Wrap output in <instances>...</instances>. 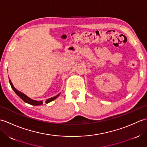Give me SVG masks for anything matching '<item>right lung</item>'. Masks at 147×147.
Here are the masks:
<instances>
[{"label":"right lung","instance_id":"obj_1","mask_svg":"<svg viewBox=\"0 0 147 147\" xmlns=\"http://www.w3.org/2000/svg\"><path fill=\"white\" fill-rule=\"evenodd\" d=\"M9 83H10V85L11 86V88H12V90H14V92L16 93V94L20 96V97L23 100L26 102V103H28V104H29L30 105H42L43 104V101L41 100V101H38V100H33L32 98H30V97H28L27 95H26L24 93H22L21 92L19 91V90H18L16 88H14V86H13V85H12V83L11 82V81L10 80V79H9ZM59 95H60V93L59 94L55 96H53V97L52 98H48L47 100L45 101V103L46 104H48V103L51 102L53 100H54L55 99L57 98L58 96H59Z\"/></svg>","mask_w":147,"mask_h":147}]
</instances>
